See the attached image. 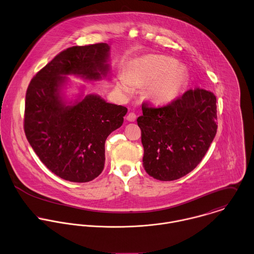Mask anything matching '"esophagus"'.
<instances>
[{
    "label": "esophagus",
    "mask_w": 254,
    "mask_h": 254,
    "mask_svg": "<svg viewBox=\"0 0 254 254\" xmlns=\"http://www.w3.org/2000/svg\"><path fill=\"white\" fill-rule=\"evenodd\" d=\"M127 120L128 122H134V121L136 120V115H135L134 113H129V114L127 115Z\"/></svg>",
    "instance_id": "esophagus-1"
}]
</instances>
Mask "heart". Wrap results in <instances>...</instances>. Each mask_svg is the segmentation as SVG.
Listing matches in <instances>:
<instances>
[{"label": "heart", "mask_w": 254, "mask_h": 254, "mask_svg": "<svg viewBox=\"0 0 254 254\" xmlns=\"http://www.w3.org/2000/svg\"><path fill=\"white\" fill-rule=\"evenodd\" d=\"M176 62L166 56H149L136 61L127 70V75L121 74L117 86L119 90L129 93L133 84L152 82L148 92L159 103H167L176 98L186 81L182 68H175Z\"/></svg>", "instance_id": "heart-1"}]
</instances>
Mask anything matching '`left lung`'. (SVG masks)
<instances>
[{
  "instance_id": "1",
  "label": "left lung",
  "mask_w": 254,
  "mask_h": 254,
  "mask_svg": "<svg viewBox=\"0 0 254 254\" xmlns=\"http://www.w3.org/2000/svg\"><path fill=\"white\" fill-rule=\"evenodd\" d=\"M137 125L146 173L160 181L177 180L202 161L217 133V98L196 88L165 106L142 104Z\"/></svg>"
}]
</instances>
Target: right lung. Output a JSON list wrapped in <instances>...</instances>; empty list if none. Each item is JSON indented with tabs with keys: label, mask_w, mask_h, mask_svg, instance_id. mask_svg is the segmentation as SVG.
Instances as JSON below:
<instances>
[{
	"label": "right lung",
	"mask_w": 254,
	"mask_h": 254,
	"mask_svg": "<svg viewBox=\"0 0 254 254\" xmlns=\"http://www.w3.org/2000/svg\"><path fill=\"white\" fill-rule=\"evenodd\" d=\"M109 50L103 42L69 47L40 69L26 90L25 136L41 162L70 182H89L102 173L106 139L122 127L127 112L94 94L73 105L61 96L65 75L88 80L106 76Z\"/></svg>",
	"instance_id": "1"
}]
</instances>
